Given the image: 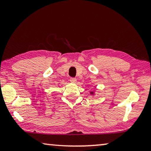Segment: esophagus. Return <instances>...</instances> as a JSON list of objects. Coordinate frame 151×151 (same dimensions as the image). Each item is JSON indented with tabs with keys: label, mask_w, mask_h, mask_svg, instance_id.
<instances>
[{
	"label": "esophagus",
	"mask_w": 151,
	"mask_h": 151,
	"mask_svg": "<svg viewBox=\"0 0 151 151\" xmlns=\"http://www.w3.org/2000/svg\"><path fill=\"white\" fill-rule=\"evenodd\" d=\"M70 81L72 83H76V79L75 78H71L70 79Z\"/></svg>",
	"instance_id": "34e87169"
}]
</instances>
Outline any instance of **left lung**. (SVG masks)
I'll return each instance as SVG.
<instances>
[{"label":"left lung","instance_id":"1","mask_svg":"<svg viewBox=\"0 0 151 151\" xmlns=\"http://www.w3.org/2000/svg\"><path fill=\"white\" fill-rule=\"evenodd\" d=\"M90 94H91V95H92V96H94V95H95V91H91L90 92Z\"/></svg>","mask_w":151,"mask_h":151}]
</instances>
